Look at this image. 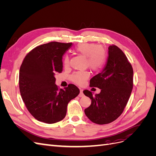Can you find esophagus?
<instances>
[{
	"instance_id": "34e87169",
	"label": "esophagus",
	"mask_w": 156,
	"mask_h": 156,
	"mask_svg": "<svg viewBox=\"0 0 156 156\" xmlns=\"http://www.w3.org/2000/svg\"><path fill=\"white\" fill-rule=\"evenodd\" d=\"M84 96V94H83V89H80V93L79 94V97H83Z\"/></svg>"
}]
</instances>
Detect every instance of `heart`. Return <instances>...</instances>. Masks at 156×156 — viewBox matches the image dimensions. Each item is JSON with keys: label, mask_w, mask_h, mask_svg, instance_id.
<instances>
[{"label": "heart", "mask_w": 156, "mask_h": 156, "mask_svg": "<svg viewBox=\"0 0 156 156\" xmlns=\"http://www.w3.org/2000/svg\"><path fill=\"white\" fill-rule=\"evenodd\" d=\"M75 51L85 56L86 65L95 72L101 70L106 63L107 53L105 49L101 45H96L92 43H81L75 48ZM65 68L69 66V60L68 56L63 60ZM90 76L88 71H80L73 73L71 76V80L79 85H83Z\"/></svg>", "instance_id": "1"}]
</instances>
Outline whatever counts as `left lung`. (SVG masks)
<instances>
[{"label": "left lung", "mask_w": 156, "mask_h": 156, "mask_svg": "<svg viewBox=\"0 0 156 156\" xmlns=\"http://www.w3.org/2000/svg\"><path fill=\"white\" fill-rule=\"evenodd\" d=\"M133 70L127 56L116 45L108 47V57L105 68L90 81V87L101 89L92 95L85 90L83 93L90 98L91 105L84 109L86 116L97 124L115 121L123 112L133 87Z\"/></svg>", "instance_id": "1"}]
</instances>
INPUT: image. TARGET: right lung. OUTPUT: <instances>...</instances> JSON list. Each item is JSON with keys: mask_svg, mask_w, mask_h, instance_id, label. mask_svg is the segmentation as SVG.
<instances>
[{"mask_svg": "<svg viewBox=\"0 0 156 156\" xmlns=\"http://www.w3.org/2000/svg\"><path fill=\"white\" fill-rule=\"evenodd\" d=\"M72 44L52 41L37 46L23 60L19 76L21 96L37 120L54 124L63 120L68 103L80 92L73 84L64 89L55 84V73L62 72V55Z\"/></svg>", "mask_w": 156, "mask_h": 156, "instance_id": "add662e5", "label": "right lung"}]
</instances>
